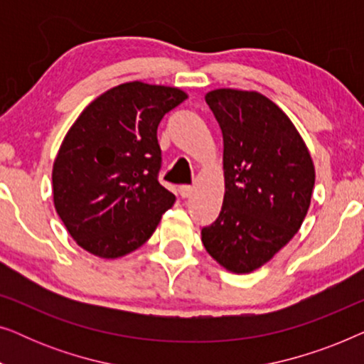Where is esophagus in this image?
Wrapping results in <instances>:
<instances>
[{
	"mask_svg": "<svg viewBox=\"0 0 364 364\" xmlns=\"http://www.w3.org/2000/svg\"><path fill=\"white\" fill-rule=\"evenodd\" d=\"M192 192H193V187L192 186H181V188H178V193H181L182 198L191 197Z\"/></svg>",
	"mask_w": 364,
	"mask_h": 364,
	"instance_id": "esophagus-1",
	"label": "esophagus"
}]
</instances>
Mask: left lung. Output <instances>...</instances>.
Listing matches in <instances>:
<instances>
[{
    "label": "left lung",
    "instance_id": "8db88e82",
    "mask_svg": "<svg viewBox=\"0 0 364 364\" xmlns=\"http://www.w3.org/2000/svg\"><path fill=\"white\" fill-rule=\"evenodd\" d=\"M205 101L222 129L225 193L202 243L228 272L252 273L300 230L315 166L290 117L263 94L223 87Z\"/></svg>",
    "mask_w": 364,
    "mask_h": 364
}]
</instances>
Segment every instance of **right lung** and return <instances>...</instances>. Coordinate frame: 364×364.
<instances>
[{"instance_id": "1", "label": "right lung", "mask_w": 364, "mask_h": 364, "mask_svg": "<svg viewBox=\"0 0 364 364\" xmlns=\"http://www.w3.org/2000/svg\"><path fill=\"white\" fill-rule=\"evenodd\" d=\"M188 96L178 87L124 82L94 99L53 164V200L79 247L121 258L142 247L176 196L157 181V127Z\"/></svg>"}]
</instances>
